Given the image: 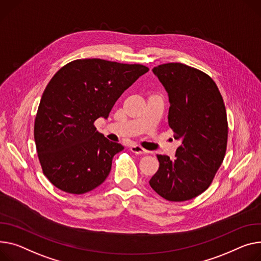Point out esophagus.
Listing matches in <instances>:
<instances>
[{
  "mask_svg": "<svg viewBox=\"0 0 261 261\" xmlns=\"http://www.w3.org/2000/svg\"><path fill=\"white\" fill-rule=\"evenodd\" d=\"M130 150H131V152H132V153L137 154V155H142V154H146V153H148V151H147V150H145L143 147H141V146H137V145H133V146H131V147H130Z\"/></svg>",
  "mask_w": 261,
  "mask_h": 261,
  "instance_id": "34e87169",
  "label": "esophagus"
}]
</instances>
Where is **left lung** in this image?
Returning a JSON list of instances; mask_svg holds the SVG:
<instances>
[{
  "mask_svg": "<svg viewBox=\"0 0 261 261\" xmlns=\"http://www.w3.org/2000/svg\"><path fill=\"white\" fill-rule=\"evenodd\" d=\"M170 100L169 126L181 140L176 159L158 155L160 168L149 184L169 201L190 200L210 187L223 162L228 119L222 96L206 73L181 63L153 68Z\"/></svg>",
  "mask_w": 261,
  "mask_h": 261,
  "instance_id": "8db88e82",
  "label": "left lung"
}]
</instances>
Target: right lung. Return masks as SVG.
Returning <instances> with one entry per match:
<instances>
[{
  "instance_id": "obj_1",
  "label": "right lung",
  "mask_w": 261,
  "mask_h": 261,
  "mask_svg": "<svg viewBox=\"0 0 261 261\" xmlns=\"http://www.w3.org/2000/svg\"><path fill=\"white\" fill-rule=\"evenodd\" d=\"M149 68L101 59L63 66L46 86L34 120V142L44 175L64 192L84 194L109 175L124 150L96 131L123 92Z\"/></svg>"
}]
</instances>
